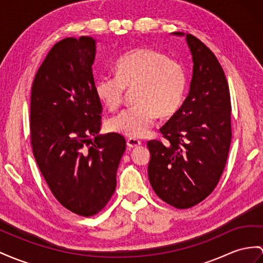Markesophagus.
Returning <instances> with one entry per match:
<instances>
[{
	"mask_svg": "<svg viewBox=\"0 0 263 263\" xmlns=\"http://www.w3.org/2000/svg\"><path fill=\"white\" fill-rule=\"evenodd\" d=\"M126 144L129 147H131V149H133V147H137L141 144V141L138 140V139H134V138H130L126 140Z\"/></svg>",
	"mask_w": 263,
	"mask_h": 263,
	"instance_id": "1",
	"label": "esophagus"
}]
</instances>
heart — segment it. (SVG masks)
I'll use <instances>...</instances> for the list:
<instances>
[{"label":"heart","mask_w":263,"mask_h":263,"mask_svg":"<svg viewBox=\"0 0 263 263\" xmlns=\"http://www.w3.org/2000/svg\"><path fill=\"white\" fill-rule=\"evenodd\" d=\"M116 78L101 77L96 93L107 110L122 105L124 91L133 90L137 104L110 121V129L131 138L150 134L158 114L171 116L178 110L185 92L186 74L183 65L150 48L127 52L114 66Z\"/></svg>","instance_id":"b5f03b06"}]
</instances>
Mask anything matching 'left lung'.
<instances>
[{"label": "left lung", "instance_id": "left-lung-1", "mask_svg": "<svg viewBox=\"0 0 263 263\" xmlns=\"http://www.w3.org/2000/svg\"><path fill=\"white\" fill-rule=\"evenodd\" d=\"M185 39L193 61L189 94L160 129L164 143L147 142L150 184L161 200L177 209L196 205L214 190L232 138L230 91L222 66L199 39Z\"/></svg>", "mask_w": 263, "mask_h": 263}]
</instances>
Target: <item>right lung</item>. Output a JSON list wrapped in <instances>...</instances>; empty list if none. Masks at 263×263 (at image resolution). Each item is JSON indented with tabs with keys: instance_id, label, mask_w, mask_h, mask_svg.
Segmentation results:
<instances>
[{
	"instance_id": "1",
	"label": "right lung",
	"mask_w": 263,
	"mask_h": 263,
	"mask_svg": "<svg viewBox=\"0 0 263 263\" xmlns=\"http://www.w3.org/2000/svg\"><path fill=\"white\" fill-rule=\"evenodd\" d=\"M94 59L96 40H61L40 66L31 92V144L39 169L60 203L82 217L99 213L113 196L125 151L121 134H99L102 104Z\"/></svg>"
}]
</instances>
